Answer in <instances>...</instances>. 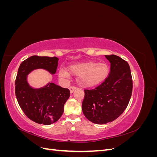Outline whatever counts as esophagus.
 Returning a JSON list of instances; mask_svg holds the SVG:
<instances>
[{
  "mask_svg": "<svg viewBox=\"0 0 157 157\" xmlns=\"http://www.w3.org/2000/svg\"><path fill=\"white\" fill-rule=\"evenodd\" d=\"M76 89H77V87H75V86H71V87L69 88L70 92H71V93H73Z\"/></svg>",
  "mask_w": 157,
  "mask_h": 157,
  "instance_id": "1",
  "label": "esophagus"
}]
</instances>
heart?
<instances>
[{
    "label": "heart",
    "instance_id": "1",
    "mask_svg": "<svg viewBox=\"0 0 157 157\" xmlns=\"http://www.w3.org/2000/svg\"><path fill=\"white\" fill-rule=\"evenodd\" d=\"M109 72L107 63L90 61L70 65L68 71L61 69L59 71V77L68 78L70 74L77 77L78 83L84 87H92L101 83L106 79Z\"/></svg>",
    "mask_w": 157,
    "mask_h": 157
}]
</instances>
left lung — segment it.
I'll use <instances>...</instances> for the list:
<instances>
[{
    "label": "left lung",
    "instance_id": "8db88e82",
    "mask_svg": "<svg viewBox=\"0 0 157 157\" xmlns=\"http://www.w3.org/2000/svg\"><path fill=\"white\" fill-rule=\"evenodd\" d=\"M111 63L108 77L99 86L84 90L82 112L95 124L111 122L126 109L132 93V77L127 61L116 55L105 56Z\"/></svg>",
    "mask_w": 157,
    "mask_h": 157
}]
</instances>
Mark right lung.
I'll return each instance as SVG.
<instances>
[{
	"label": "right lung",
	"mask_w": 157,
	"mask_h": 157,
	"mask_svg": "<svg viewBox=\"0 0 157 157\" xmlns=\"http://www.w3.org/2000/svg\"><path fill=\"white\" fill-rule=\"evenodd\" d=\"M58 60L56 57L33 56L23 61L18 69L15 86L17 102L25 115L38 124L49 125L59 120L70 91L54 83L33 89L27 82V75L36 69H44L54 74Z\"/></svg>",
	"instance_id": "add662e5"
}]
</instances>
